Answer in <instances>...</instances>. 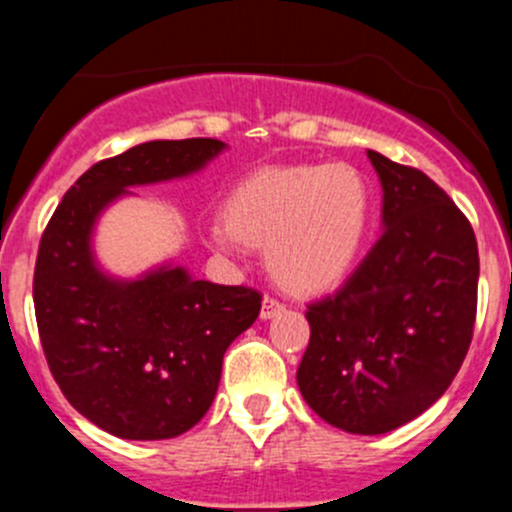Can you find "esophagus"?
Listing matches in <instances>:
<instances>
[{
	"instance_id": "1",
	"label": "esophagus",
	"mask_w": 512,
	"mask_h": 512,
	"mask_svg": "<svg viewBox=\"0 0 512 512\" xmlns=\"http://www.w3.org/2000/svg\"><path fill=\"white\" fill-rule=\"evenodd\" d=\"M280 312H285V304L277 302V299H272V297L262 299V309H260L262 319H272V317H277Z\"/></svg>"
}]
</instances>
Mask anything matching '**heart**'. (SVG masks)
Returning <instances> with one entry per match:
<instances>
[{
	"mask_svg": "<svg viewBox=\"0 0 512 512\" xmlns=\"http://www.w3.org/2000/svg\"><path fill=\"white\" fill-rule=\"evenodd\" d=\"M369 180L349 163L272 165L245 175L225 218L205 227L215 252L265 245L267 270L294 294H322L352 275L371 225Z\"/></svg>",
	"mask_w": 512,
	"mask_h": 512,
	"instance_id": "heart-1",
	"label": "heart"
}]
</instances>
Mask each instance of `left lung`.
<instances>
[{
    "instance_id": "left-lung-1",
    "label": "left lung",
    "mask_w": 512,
    "mask_h": 512,
    "mask_svg": "<svg viewBox=\"0 0 512 512\" xmlns=\"http://www.w3.org/2000/svg\"><path fill=\"white\" fill-rule=\"evenodd\" d=\"M366 156L384 232L337 292L307 307L297 386L327 423L379 436L431 409L456 379L476 322L478 245L426 173Z\"/></svg>"
}]
</instances>
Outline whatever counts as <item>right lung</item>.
<instances>
[{
    "instance_id": "right-lung-1",
    "label": "right lung",
    "mask_w": 512,
    "mask_h": 512,
    "mask_svg": "<svg viewBox=\"0 0 512 512\" xmlns=\"http://www.w3.org/2000/svg\"><path fill=\"white\" fill-rule=\"evenodd\" d=\"M227 143L148 141L86 170L46 225L34 309L46 361L69 404L126 441H163L193 428L215 401L223 356L255 324L250 287L195 280L163 260L136 277L98 262L103 213L133 188L190 178Z\"/></svg>"
}]
</instances>
